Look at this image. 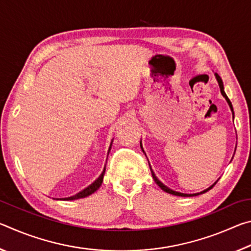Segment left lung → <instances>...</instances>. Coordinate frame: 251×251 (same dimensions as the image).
<instances>
[{
    "label": "left lung",
    "instance_id": "1",
    "mask_svg": "<svg viewBox=\"0 0 251 251\" xmlns=\"http://www.w3.org/2000/svg\"><path fill=\"white\" fill-rule=\"evenodd\" d=\"M215 76H216V78H217V82H218V84H219V88H220V92H222V94H223V96L225 97V99H226V100H227V103H228V105H229V107H230V109H231V112H232V115H233V108H232V105H231V101L229 100V99H228V96L226 95V93H225V91H224V84H223V79L220 78V76L217 74V73H215ZM141 147H142V150H143V146H142V142H141ZM143 151H144V150H143ZM150 168H151V175H152V178H154V180H155V182L157 185H158L161 189L164 190V192H166V193H168V194H172V195H175V196H181V197H192V196H197V195H201V194H203V193H206V192H208V190L209 189H211L212 187H214L215 185H216V181L214 185H211L209 188H207V189H205V190H202V192H201V193H197V194H184V193H179V192H175V190H173V189H171V188H168L167 186H165L163 182H161L158 178L156 177V175H155V173L152 172V169H151V165H150Z\"/></svg>",
    "mask_w": 251,
    "mask_h": 251
}]
</instances>
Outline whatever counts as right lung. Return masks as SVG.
<instances>
[{"mask_svg":"<svg viewBox=\"0 0 251 251\" xmlns=\"http://www.w3.org/2000/svg\"><path fill=\"white\" fill-rule=\"evenodd\" d=\"M112 143H113V141H112ZM112 143H110V145H109V148H108V152H109V151H110V148H112ZM105 171H106V168L104 167V171L101 172V174H100V177L97 178V179H96L94 182H92V184H91L90 186L86 187V188H85V189H83L82 192H79L78 194H76V195H74V196H72V197L62 198L61 201H74V199H79V198L87 197V196H90V195H92L93 193H95L96 190L99 189L100 187L101 182H103V178H104V174H105Z\"/></svg>","mask_w":251,"mask_h":251,"instance_id":"obj_1","label":"right lung"}]
</instances>
